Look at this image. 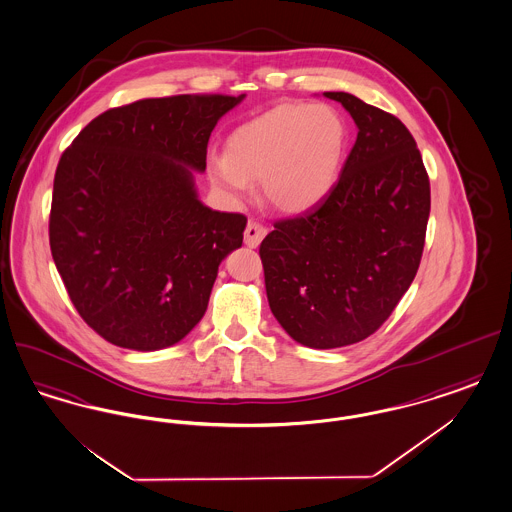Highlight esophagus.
<instances>
[{
	"instance_id": "1",
	"label": "esophagus",
	"mask_w": 512,
	"mask_h": 512,
	"mask_svg": "<svg viewBox=\"0 0 512 512\" xmlns=\"http://www.w3.org/2000/svg\"><path fill=\"white\" fill-rule=\"evenodd\" d=\"M267 236V228L255 220H249L245 226L244 242L247 247H257Z\"/></svg>"
}]
</instances>
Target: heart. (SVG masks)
Segmentation results:
<instances>
[{"label":"heart","instance_id":"1","mask_svg":"<svg viewBox=\"0 0 512 512\" xmlns=\"http://www.w3.org/2000/svg\"><path fill=\"white\" fill-rule=\"evenodd\" d=\"M347 147V122L328 103H284L240 126L226 157L209 161L213 184L234 199L261 182L270 207L297 215L334 190Z\"/></svg>","mask_w":512,"mask_h":512}]
</instances>
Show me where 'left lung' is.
<instances>
[{
	"instance_id": "1",
	"label": "left lung",
	"mask_w": 512,
	"mask_h": 512,
	"mask_svg": "<svg viewBox=\"0 0 512 512\" xmlns=\"http://www.w3.org/2000/svg\"><path fill=\"white\" fill-rule=\"evenodd\" d=\"M357 124L334 190L305 215L274 222L259 255L268 305L301 345L363 341L413 284L430 217V180L407 126L345 92Z\"/></svg>"
}]
</instances>
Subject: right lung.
I'll return each instance as SVG.
<instances>
[{
    "instance_id": "add662e5",
    "label": "right lung",
    "mask_w": 512,
    "mask_h": 512,
    "mask_svg": "<svg viewBox=\"0 0 512 512\" xmlns=\"http://www.w3.org/2000/svg\"><path fill=\"white\" fill-rule=\"evenodd\" d=\"M245 96L140 99L101 113L59 159L49 245L78 315L103 340L157 351L207 311L247 219L205 207L194 171Z\"/></svg>"
}]
</instances>
